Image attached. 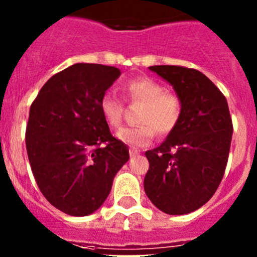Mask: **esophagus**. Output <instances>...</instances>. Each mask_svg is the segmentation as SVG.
Here are the masks:
<instances>
[{
  "mask_svg": "<svg viewBox=\"0 0 257 257\" xmlns=\"http://www.w3.org/2000/svg\"><path fill=\"white\" fill-rule=\"evenodd\" d=\"M128 153H130L131 157H136L138 154H140V151H138V149H135V148H130Z\"/></svg>",
  "mask_w": 257,
  "mask_h": 257,
  "instance_id": "esophagus-1",
  "label": "esophagus"
}]
</instances>
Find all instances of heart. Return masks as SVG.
Listing matches in <instances>:
<instances>
[{"label":"heart","instance_id":"b5f03b06","mask_svg":"<svg viewBox=\"0 0 257 257\" xmlns=\"http://www.w3.org/2000/svg\"><path fill=\"white\" fill-rule=\"evenodd\" d=\"M126 96L133 101L143 103L136 127H123L117 131V138L131 147H145L151 144L156 131L167 135L174 130L181 117V101L178 95L165 91L161 83L148 77L130 79L123 87ZM104 121L112 127L122 122L123 105L118 97L110 94L101 96L99 103Z\"/></svg>","mask_w":257,"mask_h":257}]
</instances>
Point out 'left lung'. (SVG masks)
<instances>
[{"label":"left lung","instance_id":"1","mask_svg":"<svg viewBox=\"0 0 257 257\" xmlns=\"http://www.w3.org/2000/svg\"><path fill=\"white\" fill-rule=\"evenodd\" d=\"M149 69L172 86L181 117L160 147L145 152L144 190L162 212L185 215L208 202L224 176L233 135L230 113L225 96L198 70L178 65Z\"/></svg>","mask_w":257,"mask_h":257}]
</instances>
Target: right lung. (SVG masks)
<instances>
[{
  "mask_svg": "<svg viewBox=\"0 0 257 257\" xmlns=\"http://www.w3.org/2000/svg\"><path fill=\"white\" fill-rule=\"evenodd\" d=\"M119 76L115 67L77 63L52 76L31 105L26 144L32 172L45 198L70 216L100 207L130 158L99 108Z\"/></svg>",
  "mask_w": 257,
  "mask_h": 257,
  "instance_id": "obj_1",
  "label": "right lung"
}]
</instances>
